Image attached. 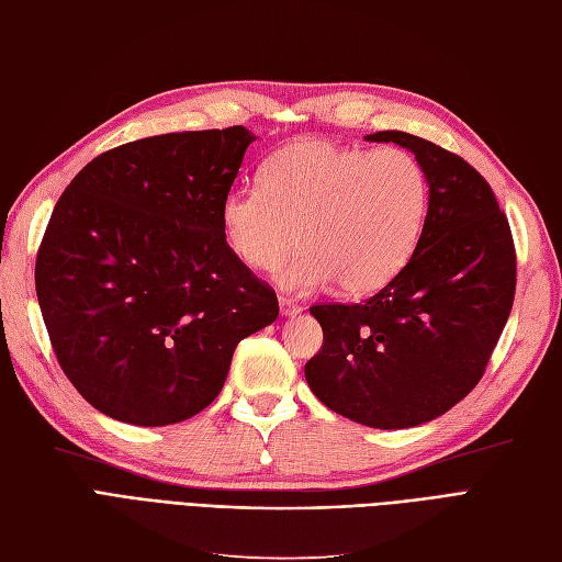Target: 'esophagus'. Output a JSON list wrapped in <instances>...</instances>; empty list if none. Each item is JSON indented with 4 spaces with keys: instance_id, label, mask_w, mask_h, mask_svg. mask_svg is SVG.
I'll list each match as a JSON object with an SVG mask.
<instances>
[{
    "instance_id": "1",
    "label": "esophagus",
    "mask_w": 562,
    "mask_h": 562,
    "mask_svg": "<svg viewBox=\"0 0 562 562\" xmlns=\"http://www.w3.org/2000/svg\"><path fill=\"white\" fill-rule=\"evenodd\" d=\"M280 313L282 315H296V313H301V305L294 299L280 296Z\"/></svg>"
}]
</instances>
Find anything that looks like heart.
<instances>
[{
    "mask_svg": "<svg viewBox=\"0 0 562 562\" xmlns=\"http://www.w3.org/2000/svg\"><path fill=\"white\" fill-rule=\"evenodd\" d=\"M423 166L402 147L371 151L303 137L268 156L261 187L231 189L220 224L231 255L255 270L278 268L294 292L336 282L359 296L387 284L411 259L427 216Z\"/></svg>",
    "mask_w": 562,
    "mask_h": 562,
    "instance_id": "heart-1",
    "label": "heart"
}]
</instances>
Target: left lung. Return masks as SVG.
I'll list each match as a JSON object with an SVG mask.
<instances>
[{
    "label": "left lung",
    "mask_w": 562,
    "mask_h": 562,
    "mask_svg": "<svg viewBox=\"0 0 562 562\" xmlns=\"http://www.w3.org/2000/svg\"><path fill=\"white\" fill-rule=\"evenodd\" d=\"M367 139L418 158L429 184L425 226L378 294L311 307L324 340L305 380L342 418L404 429L439 418L479 385L514 305L516 249L491 184L462 156L402 131Z\"/></svg>",
    "instance_id": "obj_1"
}]
</instances>
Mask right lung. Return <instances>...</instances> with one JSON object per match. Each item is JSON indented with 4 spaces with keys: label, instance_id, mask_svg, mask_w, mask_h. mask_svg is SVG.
<instances>
[{
    "label": "right lung",
    "instance_id": "obj_1",
    "mask_svg": "<svg viewBox=\"0 0 562 562\" xmlns=\"http://www.w3.org/2000/svg\"><path fill=\"white\" fill-rule=\"evenodd\" d=\"M251 139L231 125L121 144L90 160L50 214L34 266L50 346L69 383L114 420L162 427L201 413L238 342L280 313L220 224Z\"/></svg>",
    "mask_w": 562,
    "mask_h": 562
}]
</instances>
